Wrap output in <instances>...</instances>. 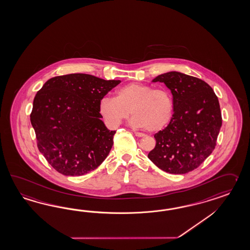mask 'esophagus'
<instances>
[{"label": "esophagus", "mask_w": 250, "mask_h": 250, "mask_svg": "<svg viewBox=\"0 0 250 250\" xmlns=\"http://www.w3.org/2000/svg\"><path fill=\"white\" fill-rule=\"evenodd\" d=\"M134 134L137 136V137H145L146 134H143V133H139V132H134Z\"/></svg>", "instance_id": "34e87169"}]
</instances>
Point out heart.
<instances>
[{
    "label": "heart",
    "mask_w": 250,
    "mask_h": 250,
    "mask_svg": "<svg viewBox=\"0 0 250 250\" xmlns=\"http://www.w3.org/2000/svg\"><path fill=\"white\" fill-rule=\"evenodd\" d=\"M98 111L110 127H118L132 111L134 126L146 128L149 132H158L170 123L173 114V100L165 88L130 83L118 88L115 98H102Z\"/></svg>",
    "instance_id": "obj_1"
}]
</instances>
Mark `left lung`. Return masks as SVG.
Listing matches in <instances>:
<instances>
[{"mask_svg":"<svg viewBox=\"0 0 250 250\" xmlns=\"http://www.w3.org/2000/svg\"><path fill=\"white\" fill-rule=\"evenodd\" d=\"M152 82L170 89L173 115L167 127L154 134L156 145L148 158L166 172L187 173L215 149L222 125L219 99L205 81L181 72L159 75Z\"/></svg>","mask_w":250,"mask_h":250,"instance_id":"left-lung-1","label":"left lung"}]
</instances>
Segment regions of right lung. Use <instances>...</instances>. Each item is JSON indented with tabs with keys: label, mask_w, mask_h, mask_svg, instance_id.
<instances>
[{
	"label": "right lung",
	"mask_w": 250,
	"mask_h": 250,
	"mask_svg": "<svg viewBox=\"0 0 250 250\" xmlns=\"http://www.w3.org/2000/svg\"><path fill=\"white\" fill-rule=\"evenodd\" d=\"M120 80L68 74L48 80L33 100L31 123L47 162L66 176H81L107 157L116 131L101 120L100 100Z\"/></svg>",
	"instance_id": "add662e5"
}]
</instances>
